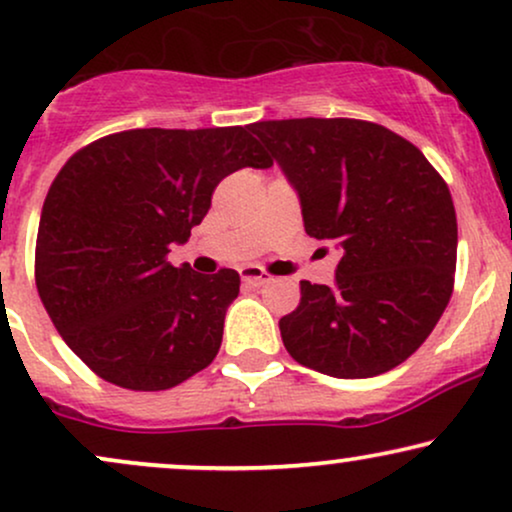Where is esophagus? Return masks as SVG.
<instances>
[{
	"instance_id": "esophagus-1",
	"label": "esophagus",
	"mask_w": 512,
	"mask_h": 512,
	"mask_svg": "<svg viewBox=\"0 0 512 512\" xmlns=\"http://www.w3.org/2000/svg\"><path fill=\"white\" fill-rule=\"evenodd\" d=\"M241 278L248 283V286H264V283L271 281V276L260 267H243Z\"/></svg>"
}]
</instances>
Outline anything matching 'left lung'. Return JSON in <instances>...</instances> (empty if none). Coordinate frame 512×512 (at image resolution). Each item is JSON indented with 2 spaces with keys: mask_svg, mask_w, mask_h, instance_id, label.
I'll return each instance as SVG.
<instances>
[{
  "mask_svg": "<svg viewBox=\"0 0 512 512\" xmlns=\"http://www.w3.org/2000/svg\"><path fill=\"white\" fill-rule=\"evenodd\" d=\"M300 196L304 231L338 241L331 288L300 281L278 321L297 364L373 378L411 357L454 293L458 226L449 186L411 141L352 118L248 127Z\"/></svg>",
  "mask_w": 512,
  "mask_h": 512,
  "instance_id": "obj_1",
  "label": "left lung"
}]
</instances>
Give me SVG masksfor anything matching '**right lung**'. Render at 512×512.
Wrapping results in <instances>:
<instances>
[{"label":"right lung","instance_id":"obj_1","mask_svg":"<svg viewBox=\"0 0 512 512\" xmlns=\"http://www.w3.org/2000/svg\"><path fill=\"white\" fill-rule=\"evenodd\" d=\"M241 167H271L248 127H151L96 139L56 174L37 229V293L106 383L170 390L217 357L241 276L172 267L167 252Z\"/></svg>","mask_w":512,"mask_h":512}]
</instances>
